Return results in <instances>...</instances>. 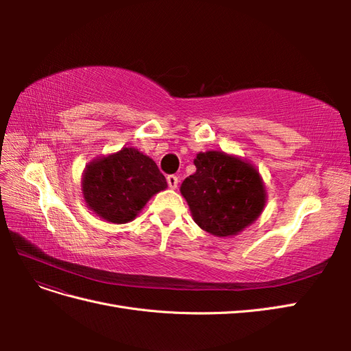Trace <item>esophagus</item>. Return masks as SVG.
<instances>
[{
	"instance_id": "esophagus-1",
	"label": "esophagus",
	"mask_w": 351,
	"mask_h": 351,
	"mask_svg": "<svg viewBox=\"0 0 351 351\" xmlns=\"http://www.w3.org/2000/svg\"><path fill=\"white\" fill-rule=\"evenodd\" d=\"M167 183H168V187L169 189H177V186H178V177L177 176H174V174H171V176H168L167 177Z\"/></svg>"
}]
</instances>
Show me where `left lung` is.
I'll list each match as a JSON object with an SVG mask.
<instances>
[{"label":"left lung","instance_id":"obj_1","mask_svg":"<svg viewBox=\"0 0 351 351\" xmlns=\"http://www.w3.org/2000/svg\"><path fill=\"white\" fill-rule=\"evenodd\" d=\"M193 162L196 173L180 192L202 230L217 237L236 236L259 218L267 190L250 162L219 151L200 152Z\"/></svg>","mask_w":351,"mask_h":351}]
</instances>
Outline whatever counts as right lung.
I'll use <instances>...</instances> for the list:
<instances>
[{
    "instance_id": "obj_1",
    "label": "right lung",
    "mask_w": 351,
    "mask_h": 351,
    "mask_svg": "<svg viewBox=\"0 0 351 351\" xmlns=\"http://www.w3.org/2000/svg\"><path fill=\"white\" fill-rule=\"evenodd\" d=\"M167 180L154 159L134 147H123L86 165L82 178L84 202L99 218L125 224L137 217Z\"/></svg>"
}]
</instances>
